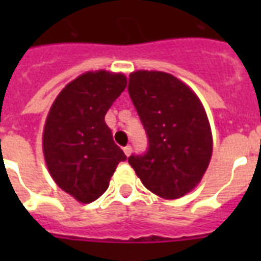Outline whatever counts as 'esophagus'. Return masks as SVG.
I'll return each mask as SVG.
<instances>
[{
    "mask_svg": "<svg viewBox=\"0 0 261 261\" xmlns=\"http://www.w3.org/2000/svg\"><path fill=\"white\" fill-rule=\"evenodd\" d=\"M123 151H124V154H126L127 157H128V155H130L131 153H133V149H131V146H126V147H124V149H123Z\"/></svg>",
    "mask_w": 261,
    "mask_h": 261,
    "instance_id": "obj_1",
    "label": "esophagus"
}]
</instances>
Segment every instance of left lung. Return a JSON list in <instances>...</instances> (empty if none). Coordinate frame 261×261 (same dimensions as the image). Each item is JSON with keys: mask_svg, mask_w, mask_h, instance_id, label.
<instances>
[{"mask_svg": "<svg viewBox=\"0 0 261 261\" xmlns=\"http://www.w3.org/2000/svg\"><path fill=\"white\" fill-rule=\"evenodd\" d=\"M128 93L149 138V150L128 164L147 190L178 199L198 186L213 154V134L200 98L164 71L130 74Z\"/></svg>", "mask_w": 261, "mask_h": 261, "instance_id": "8db88e82", "label": "left lung"}]
</instances>
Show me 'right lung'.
Returning <instances> with one entry per match:
<instances>
[{
    "label": "right lung",
    "instance_id": "right-lung-1",
    "mask_svg": "<svg viewBox=\"0 0 261 261\" xmlns=\"http://www.w3.org/2000/svg\"><path fill=\"white\" fill-rule=\"evenodd\" d=\"M126 87L123 73L87 71L59 92L48 111L43 128L47 169L77 202L100 198L118 164L126 160L104 120Z\"/></svg>",
    "mask_w": 261,
    "mask_h": 261
}]
</instances>
